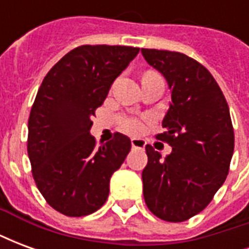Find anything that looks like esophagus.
Masks as SVG:
<instances>
[{
    "mask_svg": "<svg viewBox=\"0 0 249 249\" xmlns=\"http://www.w3.org/2000/svg\"><path fill=\"white\" fill-rule=\"evenodd\" d=\"M130 144H132V148H133V149H144L146 142L142 140V139H132Z\"/></svg>",
    "mask_w": 249,
    "mask_h": 249,
    "instance_id": "esophagus-1",
    "label": "esophagus"
}]
</instances>
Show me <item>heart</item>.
<instances>
[{
	"label": "heart",
	"mask_w": 249,
	"mask_h": 249,
	"mask_svg": "<svg viewBox=\"0 0 249 249\" xmlns=\"http://www.w3.org/2000/svg\"><path fill=\"white\" fill-rule=\"evenodd\" d=\"M123 128L128 133L137 135V133H140L141 130H142V124H141V121L136 119H125L123 121Z\"/></svg>",
	"instance_id": "heart-1"
}]
</instances>
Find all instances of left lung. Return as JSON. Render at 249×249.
<instances>
[{
    "instance_id": "left-lung-1",
    "label": "left lung",
    "mask_w": 249,
    "mask_h": 249,
    "mask_svg": "<svg viewBox=\"0 0 249 249\" xmlns=\"http://www.w3.org/2000/svg\"><path fill=\"white\" fill-rule=\"evenodd\" d=\"M141 53L171 90L162 120L167 132L157 139L172 146L165 157L145 146L144 200L157 217L185 221L211 203L227 178L235 146L230 108L213 76L193 58L157 49H141Z\"/></svg>"
}]
</instances>
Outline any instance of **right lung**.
<instances>
[{"label": "right lung", "mask_w": 249, "mask_h": 249, "mask_svg": "<svg viewBox=\"0 0 249 249\" xmlns=\"http://www.w3.org/2000/svg\"><path fill=\"white\" fill-rule=\"evenodd\" d=\"M139 48L84 45L66 53L48 71L28 123L33 178L51 207L71 217L96 212L107 201L110 178L130 151L116 133L96 146L92 116Z\"/></svg>", "instance_id": "1"}]
</instances>
